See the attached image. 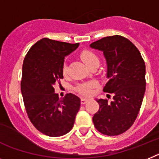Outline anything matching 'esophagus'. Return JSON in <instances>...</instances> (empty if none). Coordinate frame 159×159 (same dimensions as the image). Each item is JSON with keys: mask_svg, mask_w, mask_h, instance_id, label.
<instances>
[{"mask_svg": "<svg viewBox=\"0 0 159 159\" xmlns=\"http://www.w3.org/2000/svg\"><path fill=\"white\" fill-rule=\"evenodd\" d=\"M81 104L82 105H84V104H85V103H86V102H88V101L89 100V98H81Z\"/></svg>", "mask_w": 159, "mask_h": 159, "instance_id": "obj_1", "label": "esophagus"}]
</instances>
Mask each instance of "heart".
<instances>
[{"label": "heart", "mask_w": 159, "mask_h": 159, "mask_svg": "<svg viewBox=\"0 0 159 159\" xmlns=\"http://www.w3.org/2000/svg\"><path fill=\"white\" fill-rule=\"evenodd\" d=\"M80 57L82 59L83 61L88 66H91L93 64H99V57L98 54L94 53L93 51L90 49H83L80 53ZM67 73V66L66 65L62 67V74L65 75ZM95 83L94 82H86L80 84L76 86L75 89L80 93L83 95H90L92 93V90L95 87Z\"/></svg>", "instance_id": "b5f03b06"}]
</instances>
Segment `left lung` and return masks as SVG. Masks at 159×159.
Listing matches in <instances>:
<instances>
[{"label": "left lung", "mask_w": 159, "mask_h": 159, "mask_svg": "<svg viewBox=\"0 0 159 159\" xmlns=\"http://www.w3.org/2000/svg\"><path fill=\"white\" fill-rule=\"evenodd\" d=\"M90 47L103 51L109 79L103 91L114 95L111 102L97 100L99 110L93 122L102 134L120 135L134 124L141 109L146 86L145 61L135 44L122 35L103 37Z\"/></svg>", "instance_id": "8db88e82"}]
</instances>
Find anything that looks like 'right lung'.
<instances>
[{
    "instance_id": "right-lung-1",
    "label": "right lung",
    "mask_w": 159,
    "mask_h": 159,
    "mask_svg": "<svg viewBox=\"0 0 159 159\" xmlns=\"http://www.w3.org/2000/svg\"><path fill=\"white\" fill-rule=\"evenodd\" d=\"M79 44L43 38L23 61L21 92L25 109L31 124L46 136H63L74 126L80 99L72 93L59 99L54 87L63 79L64 57Z\"/></svg>"
}]
</instances>
